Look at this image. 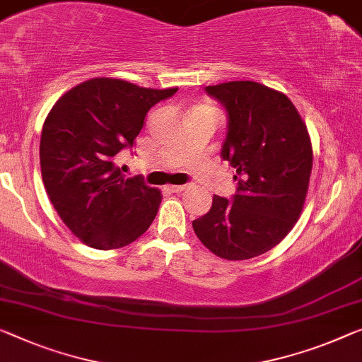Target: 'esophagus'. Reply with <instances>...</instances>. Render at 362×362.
Masks as SVG:
<instances>
[{"mask_svg": "<svg viewBox=\"0 0 362 362\" xmlns=\"http://www.w3.org/2000/svg\"><path fill=\"white\" fill-rule=\"evenodd\" d=\"M189 186L187 185H180V186H166V191H170V192H182V191H186Z\"/></svg>", "mask_w": 362, "mask_h": 362, "instance_id": "esophagus-1", "label": "esophagus"}]
</instances>
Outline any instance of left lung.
<instances>
[{"label": "left lung", "mask_w": 362, "mask_h": 362, "mask_svg": "<svg viewBox=\"0 0 362 362\" xmlns=\"http://www.w3.org/2000/svg\"><path fill=\"white\" fill-rule=\"evenodd\" d=\"M226 110L220 157L236 170V194L214 196L194 233L215 255L244 260L285 238L301 214L313 170L308 127L291 100L251 81L205 87Z\"/></svg>", "instance_id": "1"}]
</instances>
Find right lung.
Masks as SVG:
<instances>
[{
  "mask_svg": "<svg viewBox=\"0 0 362 362\" xmlns=\"http://www.w3.org/2000/svg\"><path fill=\"white\" fill-rule=\"evenodd\" d=\"M177 88H144L98 77L71 88L49 111L40 137L42 180L64 225L108 251L136 241L157 215L158 189L115 166L132 148L148 110Z\"/></svg>",
  "mask_w": 362,
  "mask_h": 362,
  "instance_id": "1",
  "label": "right lung"
}]
</instances>
